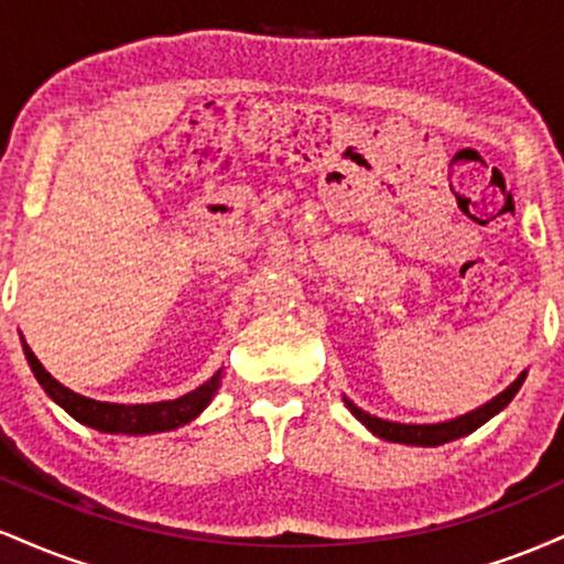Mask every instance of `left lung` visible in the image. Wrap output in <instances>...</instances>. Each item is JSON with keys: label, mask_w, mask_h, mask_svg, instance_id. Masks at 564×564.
Segmentation results:
<instances>
[{"label": "left lung", "mask_w": 564, "mask_h": 564, "mask_svg": "<svg viewBox=\"0 0 564 564\" xmlns=\"http://www.w3.org/2000/svg\"><path fill=\"white\" fill-rule=\"evenodd\" d=\"M525 377H528V371H522L520 377L511 381L507 390L498 392L496 398L488 400L485 405L475 408V411H469V413H464V416L448 419V422H437V424L390 422V419H379V416H373V413L364 411V408H358L352 403V400L347 398V394H341V400H345L349 413H352V416L358 419V422L364 424L368 432H373L377 437L387 440V443H403V445H419V448H435V445H443V443H451V440L471 435L477 426L490 422V419H494L496 413H501L503 408L511 403V398L520 392V387H522V381H525Z\"/></svg>", "instance_id": "obj_1"}]
</instances>
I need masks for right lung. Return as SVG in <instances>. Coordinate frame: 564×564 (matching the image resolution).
<instances>
[{"label": "right lung", "mask_w": 564, "mask_h": 564, "mask_svg": "<svg viewBox=\"0 0 564 564\" xmlns=\"http://www.w3.org/2000/svg\"><path fill=\"white\" fill-rule=\"evenodd\" d=\"M21 341L25 360H29L31 371H34L42 390L47 392L68 416H74L76 422L93 426L97 432H108V435H153V432H170L177 430V426L191 424L193 419L200 416V411L215 400L219 384H223V368H219L215 377L204 381L196 390L183 394V398L134 405L106 403V400L87 398V394H79L68 390L66 384H61L47 368L39 364V358L31 352V347L25 345L23 336Z\"/></svg>", "instance_id": "add662e5"}]
</instances>
